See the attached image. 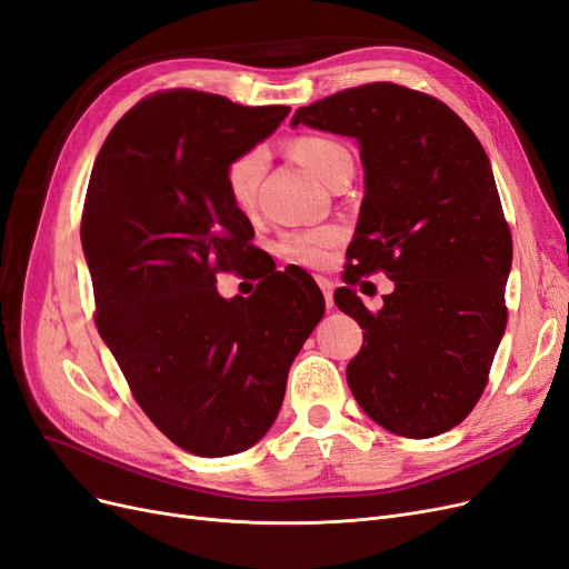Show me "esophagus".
Returning a JSON list of instances; mask_svg holds the SVG:
<instances>
[{"label":"esophagus","mask_w":569,"mask_h":569,"mask_svg":"<svg viewBox=\"0 0 569 569\" xmlns=\"http://www.w3.org/2000/svg\"><path fill=\"white\" fill-rule=\"evenodd\" d=\"M317 283H319V288L323 290V298H326V307H328V309H332V305H335V300H332V292H335V283H332L330 279H326V277H317Z\"/></svg>","instance_id":"esophagus-1"}]
</instances>
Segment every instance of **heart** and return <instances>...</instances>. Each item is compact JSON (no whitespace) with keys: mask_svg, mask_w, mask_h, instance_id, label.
I'll return each instance as SVG.
<instances>
[{"mask_svg":"<svg viewBox=\"0 0 569 569\" xmlns=\"http://www.w3.org/2000/svg\"><path fill=\"white\" fill-rule=\"evenodd\" d=\"M292 157H296L309 173L317 176L321 182H328L340 163L351 159L347 147L335 142L330 138L307 136L292 142ZM267 157L262 150H250L237 157L227 166V194L241 213H250L256 208L258 187L264 173ZM342 239V229L338 224H319V227H305L288 231L281 237L279 250L292 262H300L307 267H319L328 260V250Z\"/></svg>","mask_w":569,"mask_h":569,"instance_id":"heart-1","label":"heart"}]
</instances>
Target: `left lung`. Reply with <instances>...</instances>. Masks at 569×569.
Masks as SVG:
<instances>
[{
  "label": "left lung",
  "mask_w": 569,
  "mask_h": 569,
  "mask_svg": "<svg viewBox=\"0 0 569 569\" xmlns=\"http://www.w3.org/2000/svg\"><path fill=\"white\" fill-rule=\"evenodd\" d=\"M298 123L359 142L363 201L345 281L377 269L393 281L380 311L335 290L366 330L347 366L356 403L396 436L450 431L478 403L507 330L513 246L490 159L446 102L387 81L300 108Z\"/></svg>",
  "instance_id": "obj_1"
}]
</instances>
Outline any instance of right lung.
I'll use <instances>...</instances> for the list:
<instances>
[{
  "mask_svg": "<svg viewBox=\"0 0 569 569\" xmlns=\"http://www.w3.org/2000/svg\"><path fill=\"white\" fill-rule=\"evenodd\" d=\"M288 112L166 91L119 119L91 171L81 248L100 338L144 415L199 457L243 452L271 429L288 370L326 311L300 269L269 273L250 298L216 288L218 269L252 256L227 166Z\"/></svg>",
  "mask_w": 569,
  "mask_h": 569,
  "instance_id": "add662e5",
  "label": "right lung"
}]
</instances>
